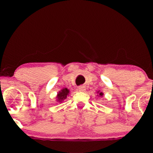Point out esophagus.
I'll return each mask as SVG.
<instances>
[{
	"label": "esophagus",
	"mask_w": 153,
	"mask_h": 153,
	"mask_svg": "<svg viewBox=\"0 0 153 153\" xmlns=\"http://www.w3.org/2000/svg\"><path fill=\"white\" fill-rule=\"evenodd\" d=\"M78 90H79V91H80V92H84L85 90H86V88H85L84 86H79L78 88Z\"/></svg>",
	"instance_id": "obj_1"
}]
</instances>
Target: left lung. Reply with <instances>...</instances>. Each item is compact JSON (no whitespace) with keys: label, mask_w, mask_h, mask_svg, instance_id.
<instances>
[{"label":"left lung","mask_w":153,"mask_h":153,"mask_svg":"<svg viewBox=\"0 0 153 153\" xmlns=\"http://www.w3.org/2000/svg\"><path fill=\"white\" fill-rule=\"evenodd\" d=\"M99 95H100V96H101V97H102V96L103 95V94H102V92H100V93H99Z\"/></svg>","instance_id":"left-lung-1"}]
</instances>
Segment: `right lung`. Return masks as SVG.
Returning a JSON list of instances; mask_svg holds the SVG:
<instances>
[{"label":"right lung","mask_w":153,"mask_h":153,"mask_svg":"<svg viewBox=\"0 0 153 153\" xmlns=\"http://www.w3.org/2000/svg\"><path fill=\"white\" fill-rule=\"evenodd\" d=\"M69 92V90L66 88H63V90H61L60 92H59L57 94V100L59 102H61L62 100H63L64 99H65V98H67V96L68 95Z\"/></svg>","instance_id":"obj_1"}]
</instances>
